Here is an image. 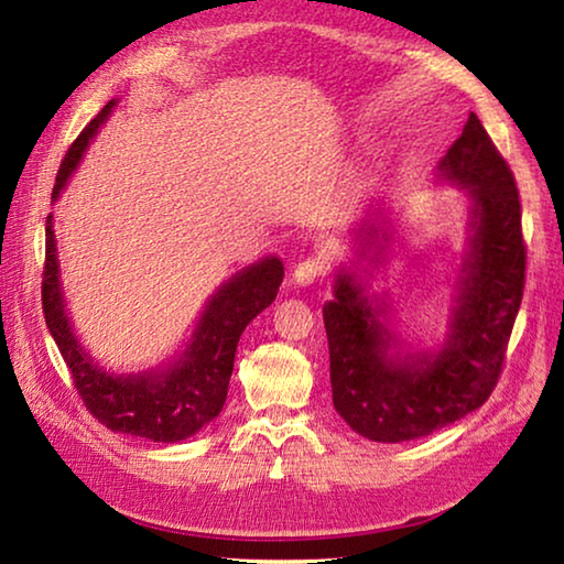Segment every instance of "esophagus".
I'll return each instance as SVG.
<instances>
[{
	"instance_id": "34e87169",
	"label": "esophagus",
	"mask_w": 564,
	"mask_h": 564,
	"mask_svg": "<svg viewBox=\"0 0 564 564\" xmlns=\"http://www.w3.org/2000/svg\"><path fill=\"white\" fill-rule=\"evenodd\" d=\"M323 269H326V265H323L321 259H305L293 269V281L299 285L316 283L323 275Z\"/></svg>"
}]
</instances>
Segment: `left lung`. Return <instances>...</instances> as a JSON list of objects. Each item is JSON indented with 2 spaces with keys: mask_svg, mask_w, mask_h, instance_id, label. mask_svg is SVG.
<instances>
[{
  "mask_svg": "<svg viewBox=\"0 0 564 564\" xmlns=\"http://www.w3.org/2000/svg\"><path fill=\"white\" fill-rule=\"evenodd\" d=\"M437 176L470 198V238L443 346L400 352L380 321L386 308L366 293L356 271L336 273L333 301L323 305L333 405L352 431L376 443L425 437L480 408L498 386L522 303L528 251L518 186L475 113L437 164ZM378 214L362 221L360 256L378 238L388 243ZM376 248L378 263L383 246Z\"/></svg>",
  "mask_w": 564,
  "mask_h": 564,
  "instance_id": "obj_1",
  "label": "left lung"
}]
</instances>
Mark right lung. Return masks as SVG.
<instances>
[{
  "label": "right lung",
  "instance_id": "1",
  "mask_svg": "<svg viewBox=\"0 0 564 564\" xmlns=\"http://www.w3.org/2000/svg\"><path fill=\"white\" fill-rule=\"evenodd\" d=\"M113 104L117 101H109L66 151L52 191L54 202L59 198V191L66 186L72 171L79 166L94 133L109 119ZM281 281L283 263L273 256L248 265L208 299L191 343L171 366L117 376L104 370L74 336L59 281L52 214L46 216V261L42 279L46 328L69 368L84 405L113 433H129L154 443H178L212 423L226 403L241 333L273 303Z\"/></svg>",
  "mask_w": 564,
  "mask_h": 564
}]
</instances>
